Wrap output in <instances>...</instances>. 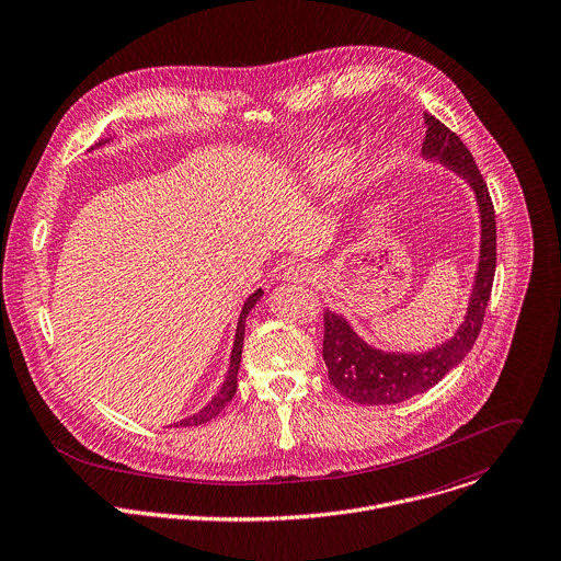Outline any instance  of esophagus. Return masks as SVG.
<instances>
[{
  "label": "esophagus",
  "instance_id": "obj_1",
  "mask_svg": "<svg viewBox=\"0 0 561 561\" xmlns=\"http://www.w3.org/2000/svg\"><path fill=\"white\" fill-rule=\"evenodd\" d=\"M282 277L286 282H310V279L317 277V268L312 264H306V262H295V264L286 266Z\"/></svg>",
  "mask_w": 561,
  "mask_h": 561
}]
</instances>
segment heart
I'll list each match as a JSON object with an SVG mask.
<instances>
[{"instance_id": "obj_1", "label": "heart", "mask_w": 561, "mask_h": 561, "mask_svg": "<svg viewBox=\"0 0 561 561\" xmlns=\"http://www.w3.org/2000/svg\"><path fill=\"white\" fill-rule=\"evenodd\" d=\"M339 167H341V158L332 151H323L306 160L304 175L308 182L321 184V182H328L339 171Z\"/></svg>"}]
</instances>
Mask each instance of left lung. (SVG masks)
<instances>
[{
	"label": "left lung",
	"instance_id": "1",
	"mask_svg": "<svg viewBox=\"0 0 561 561\" xmlns=\"http://www.w3.org/2000/svg\"><path fill=\"white\" fill-rule=\"evenodd\" d=\"M423 156L462 175L480 209V262L465 321L456 334L421 354L383 352L367 345L336 312H323V360L334 390L358 405H392L427 392L473 347L491 297L495 275V211L486 182L465 142L436 116L425 112Z\"/></svg>",
	"mask_w": 561,
	"mask_h": 561
}]
</instances>
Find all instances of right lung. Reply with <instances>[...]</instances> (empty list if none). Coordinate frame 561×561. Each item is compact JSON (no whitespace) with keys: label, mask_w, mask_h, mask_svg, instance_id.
<instances>
[{"label":"right lung","mask_w":561,"mask_h":561,"mask_svg":"<svg viewBox=\"0 0 561 561\" xmlns=\"http://www.w3.org/2000/svg\"><path fill=\"white\" fill-rule=\"evenodd\" d=\"M105 142H110L107 138L105 140H101V142H96L92 149H96V147H101V145H105ZM264 295V290L262 288H257L247 301H244V306H242V312H240V319H238V330H236V341H233V350H231V363H229V371H227V377H225V383H222V388H220V392L198 412V414H194V416H190V419H182L178 425L180 427H194V425H203V423H209L211 419H216L225 408H227V403L236 397V390H238V369H240V360H242V345H244V323H247V317H249V312H251V308L260 301V297Z\"/></svg>","instance_id":"1"}]
</instances>
